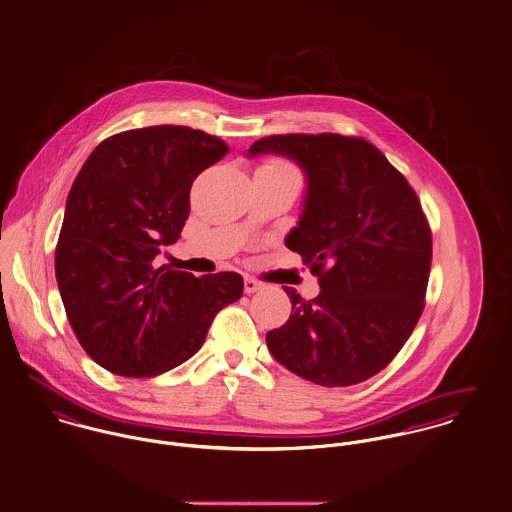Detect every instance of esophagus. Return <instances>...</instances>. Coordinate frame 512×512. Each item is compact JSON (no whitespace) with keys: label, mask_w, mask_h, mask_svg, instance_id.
Returning a JSON list of instances; mask_svg holds the SVG:
<instances>
[{"label":"esophagus","mask_w":512,"mask_h":512,"mask_svg":"<svg viewBox=\"0 0 512 512\" xmlns=\"http://www.w3.org/2000/svg\"><path fill=\"white\" fill-rule=\"evenodd\" d=\"M262 288H264V284H262L260 280H256V278H244V292L254 293L258 292V290H262Z\"/></svg>","instance_id":"esophagus-1"}]
</instances>
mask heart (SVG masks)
Listing matches in <instances>:
<instances>
[{"instance_id":"1","label":"heart","mask_w":512,"mask_h":512,"mask_svg":"<svg viewBox=\"0 0 512 512\" xmlns=\"http://www.w3.org/2000/svg\"><path fill=\"white\" fill-rule=\"evenodd\" d=\"M258 171H266V173H297L292 163L286 161V159H282V157H270V159H266V161L258 167Z\"/></svg>"}]
</instances>
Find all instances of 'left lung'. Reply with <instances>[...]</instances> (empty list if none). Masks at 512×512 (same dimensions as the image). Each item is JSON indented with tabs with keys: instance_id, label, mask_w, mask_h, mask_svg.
<instances>
[{
	"instance_id": "1",
	"label": "left lung",
	"mask_w": 512,
	"mask_h": 512,
	"mask_svg": "<svg viewBox=\"0 0 512 512\" xmlns=\"http://www.w3.org/2000/svg\"><path fill=\"white\" fill-rule=\"evenodd\" d=\"M282 153L307 173V197L286 246L317 276L305 301L266 333L270 353L321 386L368 380L398 355L426 303L432 230L408 179L370 142L341 134H282L248 155Z\"/></svg>"
}]
</instances>
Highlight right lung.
Listing matches in <instances>:
<instances>
[{"label":"right lung","instance_id":"right-lung-1","mask_svg":"<svg viewBox=\"0 0 512 512\" xmlns=\"http://www.w3.org/2000/svg\"><path fill=\"white\" fill-rule=\"evenodd\" d=\"M228 153L207 132L149 126L114 134L74 179L55 272L86 355L120 376L149 378L191 359L222 307L242 297L236 272L195 278L155 268L189 217L191 185Z\"/></svg>","mask_w":512,"mask_h":512}]
</instances>
